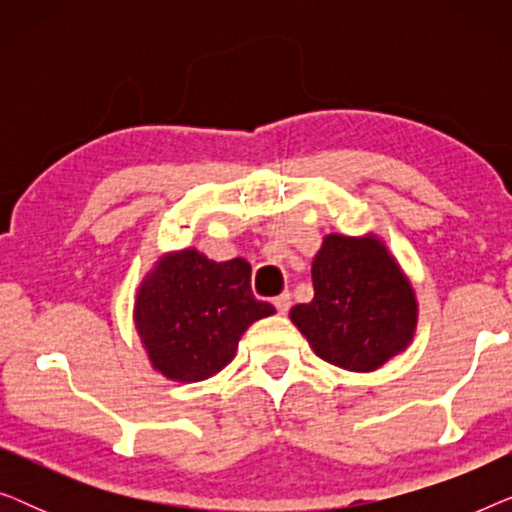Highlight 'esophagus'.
<instances>
[{"instance_id":"esophagus-1","label":"esophagus","mask_w":512,"mask_h":512,"mask_svg":"<svg viewBox=\"0 0 512 512\" xmlns=\"http://www.w3.org/2000/svg\"><path fill=\"white\" fill-rule=\"evenodd\" d=\"M272 305L277 307L279 314H286L291 310V296H289V293H282V296H277L275 300H272Z\"/></svg>"}]
</instances>
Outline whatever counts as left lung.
Here are the masks:
<instances>
[{
	"label": "left lung",
	"mask_w": 512,
	"mask_h": 512,
	"mask_svg": "<svg viewBox=\"0 0 512 512\" xmlns=\"http://www.w3.org/2000/svg\"><path fill=\"white\" fill-rule=\"evenodd\" d=\"M312 282L314 298L291 307L289 317L319 359L370 373L412 342L415 291L375 235H326Z\"/></svg>",
	"instance_id": "1"
}]
</instances>
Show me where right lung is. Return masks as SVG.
Wrapping results in <instances>:
<instances>
[{
  "label": "right lung",
  "instance_id": "add662e5",
  "mask_svg": "<svg viewBox=\"0 0 512 512\" xmlns=\"http://www.w3.org/2000/svg\"><path fill=\"white\" fill-rule=\"evenodd\" d=\"M275 307L251 293L244 258L216 263L195 249L156 263L135 300V326L151 366L174 382L207 380L233 361L237 342Z\"/></svg>",
  "mask_w": 512,
  "mask_h": 512
}]
</instances>
